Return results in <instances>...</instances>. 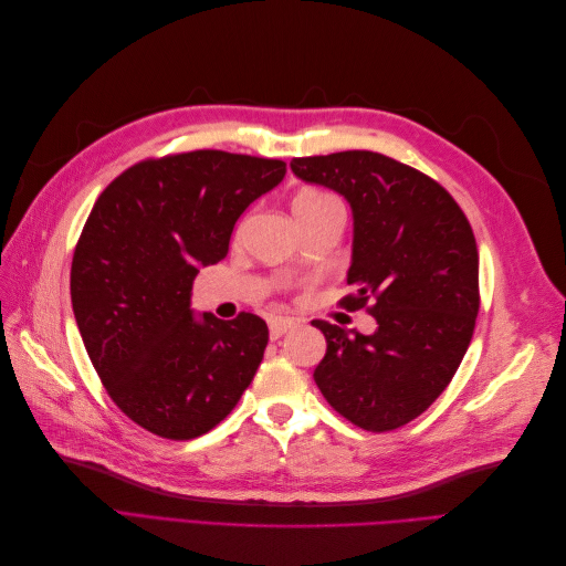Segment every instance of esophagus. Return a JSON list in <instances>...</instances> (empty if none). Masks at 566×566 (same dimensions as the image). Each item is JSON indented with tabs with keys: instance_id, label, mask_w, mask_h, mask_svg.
Segmentation results:
<instances>
[{
	"instance_id": "34e87169",
	"label": "esophagus",
	"mask_w": 566,
	"mask_h": 566,
	"mask_svg": "<svg viewBox=\"0 0 566 566\" xmlns=\"http://www.w3.org/2000/svg\"><path fill=\"white\" fill-rule=\"evenodd\" d=\"M293 325H295L293 318H283V316L269 318V335H271V339H279L283 333H287L290 328H293Z\"/></svg>"
}]
</instances>
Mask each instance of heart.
Returning a JSON list of instances; mask_svg holds the SVG:
<instances>
[{"mask_svg":"<svg viewBox=\"0 0 566 566\" xmlns=\"http://www.w3.org/2000/svg\"><path fill=\"white\" fill-rule=\"evenodd\" d=\"M333 208H339L337 200L328 193L318 191V188H304L295 198H293V212L300 219V224H310L316 217L325 214Z\"/></svg>","mask_w":566,"mask_h":566,"instance_id":"b5f03b06","label":"heart"}]
</instances>
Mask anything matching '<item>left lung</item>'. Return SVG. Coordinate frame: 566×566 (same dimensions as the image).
I'll return each mask as SVG.
<instances>
[{"label":"left lung","mask_w":566,"mask_h":566,"mask_svg":"<svg viewBox=\"0 0 566 566\" xmlns=\"http://www.w3.org/2000/svg\"><path fill=\"white\" fill-rule=\"evenodd\" d=\"M295 177L331 188L354 219L347 310L378 328L349 335L314 321L328 349L314 380L339 416L389 432L430 408L449 387L474 333L479 252L468 217L447 188L373 150L295 158Z\"/></svg>","instance_id":"left-lung-1"}]
</instances>
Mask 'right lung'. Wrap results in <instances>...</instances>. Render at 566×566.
<instances>
[{"mask_svg":"<svg viewBox=\"0 0 566 566\" xmlns=\"http://www.w3.org/2000/svg\"><path fill=\"white\" fill-rule=\"evenodd\" d=\"M283 177V160L193 150L134 165L98 196L73 254V312L101 382L144 430L196 439L252 382L266 323L196 316L191 287Z\"/></svg>","mask_w":566,"mask_h":566,"instance_id":"obj_1","label":"right lung"}]
</instances>
